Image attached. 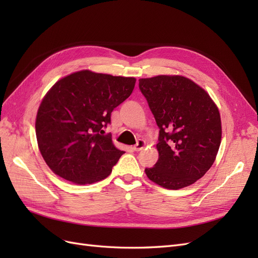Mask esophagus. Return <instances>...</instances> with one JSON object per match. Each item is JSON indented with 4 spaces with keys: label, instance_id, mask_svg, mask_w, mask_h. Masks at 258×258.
I'll return each instance as SVG.
<instances>
[{
    "label": "esophagus",
    "instance_id": "1",
    "mask_svg": "<svg viewBox=\"0 0 258 258\" xmlns=\"http://www.w3.org/2000/svg\"><path fill=\"white\" fill-rule=\"evenodd\" d=\"M144 146H145V141H143V140H139V141L137 142V144L134 146V150L136 152H140Z\"/></svg>",
    "mask_w": 258,
    "mask_h": 258
}]
</instances>
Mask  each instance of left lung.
Listing matches in <instances>:
<instances>
[{
    "instance_id": "1",
    "label": "left lung",
    "mask_w": 258,
    "mask_h": 258,
    "mask_svg": "<svg viewBox=\"0 0 258 258\" xmlns=\"http://www.w3.org/2000/svg\"><path fill=\"white\" fill-rule=\"evenodd\" d=\"M139 88L159 128V158L145 169L147 177L174 190L194 184L212 167L221 145L217 106L205 89L184 76L141 79Z\"/></svg>"
}]
</instances>
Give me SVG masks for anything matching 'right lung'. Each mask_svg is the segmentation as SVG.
<instances>
[{"label":"right lung","mask_w":258,"mask_h":258,"mask_svg":"<svg viewBox=\"0 0 258 258\" xmlns=\"http://www.w3.org/2000/svg\"><path fill=\"white\" fill-rule=\"evenodd\" d=\"M135 85V77L84 70L52 86L38 107L35 132L40 152L53 173L80 185L110 175L124 152L117 150L103 129Z\"/></svg>","instance_id":"1"}]
</instances>
